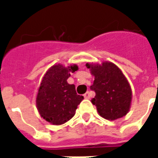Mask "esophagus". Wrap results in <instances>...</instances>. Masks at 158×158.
<instances>
[{"label": "esophagus", "instance_id": "esophagus-1", "mask_svg": "<svg viewBox=\"0 0 158 158\" xmlns=\"http://www.w3.org/2000/svg\"><path fill=\"white\" fill-rule=\"evenodd\" d=\"M84 97H85V99H89V98H90V93H89V91H87V92L84 95Z\"/></svg>", "mask_w": 158, "mask_h": 158}]
</instances>
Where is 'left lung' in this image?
I'll list each match as a JSON object with an SVG mask.
<instances>
[{"mask_svg": "<svg viewBox=\"0 0 158 158\" xmlns=\"http://www.w3.org/2000/svg\"><path fill=\"white\" fill-rule=\"evenodd\" d=\"M85 66L95 77L90 89L96 92V96L91 102L100 116L107 120L125 116L131 105L132 90L121 69L110 62L86 63Z\"/></svg>", "mask_w": 158, "mask_h": 158, "instance_id": "1", "label": "left lung"}]
</instances>
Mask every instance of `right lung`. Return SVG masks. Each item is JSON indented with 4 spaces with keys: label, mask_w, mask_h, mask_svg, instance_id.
Returning a JSON list of instances; mask_svg holds the SVG:
<instances>
[{
    "label": "right lung",
    "mask_w": 158,
    "mask_h": 158,
    "mask_svg": "<svg viewBox=\"0 0 158 158\" xmlns=\"http://www.w3.org/2000/svg\"><path fill=\"white\" fill-rule=\"evenodd\" d=\"M79 69L76 64L64 67L55 64L47 70L40 85L36 106L40 115L52 124L61 125L75 114L84 96L77 95L74 85L67 79Z\"/></svg>",
    "instance_id": "obj_1"
}]
</instances>
